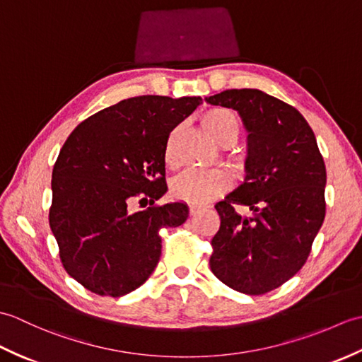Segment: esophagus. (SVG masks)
<instances>
[{"label": "esophagus", "instance_id": "esophagus-1", "mask_svg": "<svg viewBox=\"0 0 362 362\" xmlns=\"http://www.w3.org/2000/svg\"><path fill=\"white\" fill-rule=\"evenodd\" d=\"M204 209V205H199V204H191L189 205V214H196Z\"/></svg>", "mask_w": 362, "mask_h": 362}]
</instances>
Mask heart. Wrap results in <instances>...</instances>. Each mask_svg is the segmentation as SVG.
I'll return each mask as SVG.
<instances>
[{
    "label": "heart",
    "instance_id": "1",
    "mask_svg": "<svg viewBox=\"0 0 362 362\" xmlns=\"http://www.w3.org/2000/svg\"><path fill=\"white\" fill-rule=\"evenodd\" d=\"M202 126L214 141L221 144L235 143L240 135V121L233 112L211 109L202 117ZM166 160L173 161L168 148ZM232 177L224 169H189L173 183V194L191 204H202L227 189Z\"/></svg>",
    "mask_w": 362,
    "mask_h": 362
}]
</instances>
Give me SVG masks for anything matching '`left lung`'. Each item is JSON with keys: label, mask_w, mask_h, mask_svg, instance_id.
<instances>
[{"label": "left lung", "mask_w": 362, "mask_h": 362, "mask_svg": "<svg viewBox=\"0 0 362 362\" xmlns=\"http://www.w3.org/2000/svg\"><path fill=\"white\" fill-rule=\"evenodd\" d=\"M205 101L236 110L247 132L244 182L214 205L221 227L211 240V272L243 294H264L310 255L325 218L324 158L302 113L264 91L233 88ZM233 203L254 216L241 217Z\"/></svg>", "instance_id": "obj_1"}]
</instances>
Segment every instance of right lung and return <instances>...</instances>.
<instances>
[{
  "label": "right lung",
  "instance_id": "right-lung-1",
  "mask_svg": "<svg viewBox=\"0 0 362 362\" xmlns=\"http://www.w3.org/2000/svg\"><path fill=\"white\" fill-rule=\"evenodd\" d=\"M202 98H129L82 121L52 169L49 227L65 271L98 296L121 297L140 288L161 253L160 228L188 218L185 202L132 213L135 197L163 196L171 130Z\"/></svg>",
  "mask_w": 362,
  "mask_h": 362
}]
</instances>
